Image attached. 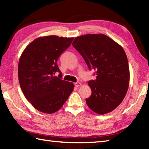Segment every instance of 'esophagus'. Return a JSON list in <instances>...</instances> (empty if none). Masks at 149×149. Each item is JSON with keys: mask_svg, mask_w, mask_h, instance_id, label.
<instances>
[{"mask_svg": "<svg viewBox=\"0 0 149 149\" xmlns=\"http://www.w3.org/2000/svg\"><path fill=\"white\" fill-rule=\"evenodd\" d=\"M81 85H82V84L81 83H79V82H77V83H75V86H76V87H79L81 86Z\"/></svg>", "mask_w": 149, "mask_h": 149, "instance_id": "obj_1", "label": "esophagus"}]
</instances>
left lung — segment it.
Listing matches in <instances>:
<instances>
[{"instance_id": "left-lung-1", "label": "left lung", "mask_w": 149, "mask_h": 149, "mask_svg": "<svg viewBox=\"0 0 149 149\" xmlns=\"http://www.w3.org/2000/svg\"><path fill=\"white\" fill-rule=\"evenodd\" d=\"M72 45L97 75L95 80L88 81L91 95L86 99L88 106L99 115L112 111L122 102L129 88L130 74L124 50L103 34L76 37Z\"/></svg>"}]
</instances>
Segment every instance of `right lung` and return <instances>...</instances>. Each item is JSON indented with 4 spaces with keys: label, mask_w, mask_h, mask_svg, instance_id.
<instances>
[{
    "label": "right lung",
    "mask_w": 149,
    "mask_h": 149,
    "mask_svg": "<svg viewBox=\"0 0 149 149\" xmlns=\"http://www.w3.org/2000/svg\"><path fill=\"white\" fill-rule=\"evenodd\" d=\"M73 40L53 35L40 37L27 46L20 56L18 67L20 88L27 100L41 112L58 111L74 90V84L61 79L57 64ZM57 72L58 77L55 76Z\"/></svg>",
    "instance_id": "obj_1"
}]
</instances>
